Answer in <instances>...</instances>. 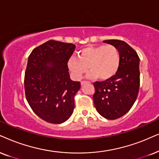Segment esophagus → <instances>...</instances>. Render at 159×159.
<instances>
[{
    "mask_svg": "<svg viewBox=\"0 0 159 159\" xmlns=\"http://www.w3.org/2000/svg\"><path fill=\"white\" fill-rule=\"evenodd\" d=\"M85 83H89V81H82L81 82V85H84V84Z\"/></svg>",
    "mask_w": 159,
    "mask_h": 159,
    "instance_id": "1",
    "label": "esophagus"
}]
</instances>
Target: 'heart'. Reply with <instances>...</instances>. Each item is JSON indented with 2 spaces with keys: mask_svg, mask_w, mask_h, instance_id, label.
<instances>
[{
  "mask_svg": "<svg viewBox=\"0 0 159 159\" xmlns=\"http://www.w3.org/2000/svg\"><path fill=\"white\" fill-rule=\"evenodd\" d=\"M120 63V52L115 46L100 45L84 48L79 52L78 58L72 56L68 61V67L78 80L81 79L88 69L91 70L89 78L99 76L106 80L116 73Z\"/></svg>",
  "mask_w": 159,
  "mask_h": 159,
  "instance_id": "heart-1",
  "label": "heart"
}]
</instances>
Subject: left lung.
<instances>
[{
    "instance_id": "1",
    "label": "left lung",
    "mask_w": 159,
    "mask_h": 159,
    "mask_svg": "<svg viewBox=\"0 0 159 159\" xmlns=\"http://www.w3.org/2000/svg\"><path fill=\"white\" fill-rule=\"evenodd\" d=\"M117 48L120 67L113 77L104 81L94 82V104L100 115L116 120L125 115L137 98L140 85L139 57L129 45L118 39L104 40Z\"/></svg>"
}]
</instances>
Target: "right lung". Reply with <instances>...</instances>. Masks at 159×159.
<instances>
[{
  "label": "right lung",
  "instance_id": "add662e5",
  "mask_svg": "<svg viewBox=\"0 0 159 159\" xmlns=\"http://www.w3.org/2000/svg\"><path fill=\"white\" fill-rule=\"evenodd\" d=\"M75 48L74 44L49 40L29 56L24 78L26 100L33 111L49 123H62L73 112L81 83L70 79L67 62Z\"/></svg>",
  "mask_w": 159,
  "mask_h": 159
}]
</instances>
